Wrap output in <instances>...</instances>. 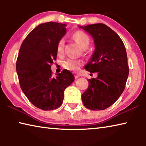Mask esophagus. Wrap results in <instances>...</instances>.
Wrapping results in <instances>:
<instances>
[{
  "label": "esophagus",
  "instance_id": "obj_1",
  "mask_svg": "<svg viewBox=\"0 0 146 146\" xmlns=\"http://www.w3.org/2000/svg\"><path fill=\"white\" fill-rule=\"evenodd\" d=\"M80 75H76H76H75V78H79V77H80Z\"/></svg>",
  "mask_w": 146,
  "mask_h": 146
}]
</instances>
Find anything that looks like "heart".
Returning <instances> with one entry per match:
<instances>
[{
    "instance_id": "b5f03b06",
    "label": "heart",
    "mask_w": 146,
    "mask_h": 146,
    "mask_svg": "<svg viewBox=\"0 0 146 146\" xmlns=\"http://www.w3.org/2000/svg\"><path fill=\"white\" fill-rule=\"evenodd\" d=\"M72 38L76 43L83 50H86L88 48L90 44V38L87 34L81 31H76L72 35ZM64 39L61 38L59 40L56 46V51L58 53H62L64 50ZM83 62L76 59L68 58L63 62V66L68 70L73 71H77L79 70L80 66L82 65Z\"/></svg>"
}]
</instances>
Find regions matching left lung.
<instances>
[{"label":"left lung","mask_w":146,"mask_h":146,"mask_svg":"<svg viewBox=\"0 0 146 146\" xmlns=\"http://www.w3.org/2000/svg\"><path fill=\"white\" fill-rule=\"evenodd\" d=\"M80 28L93 38L95 49L85 69L97 72L89 79V86L82 95L84 105L91 110H104L122 95L129 75L127 56L122 39L110 27L102 23Z\"/></svg>","instance_id":"obj_1"}]
</instances>
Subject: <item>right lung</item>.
Instances as JSON below:
<instances>
[{"instance_id": "right-lung-1", "label": "right lung", "mask_w": 146, "mask_h": 146, "mask_svg": "<svg viewBox=\"0 0 146 146\" xmlns=\"http://www.w3.org/2000/svg\"><path fill=\"white\" fill-rule=\"evenodd\" d=\"M66 26L49 22L36 26L22 43L17 60L22 90L32 104L44 111L60 107L64 90L75 80L67 70L55 77L51 70L57 56L58 42L66 33Z\"/></svg>"}]
</instances>
